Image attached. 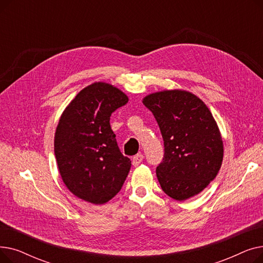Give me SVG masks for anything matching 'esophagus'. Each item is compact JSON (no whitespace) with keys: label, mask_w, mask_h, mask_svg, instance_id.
Segmentation results:
<instances>
[{"label":"esophagus","mask_w":263,"mask_h":263,"mask_svg":"<svg viewBox=\"0 0 263 263\" xmlns=\"http://www.w3.org/2000/svg\"><path fill=\"white\" fill-rule=\"evenodd\" d=\"M143 159H144V156L142 154H137L136 156H134L133 159H132L133 166H137V165H139L140 163H142Z\"/></svg>","instance_id":"1"}]
</instances>
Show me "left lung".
Instances as JSON below:
<instances>
[{
  "label": "left lung",
  "mask_w": 263,
  "mask_h": 263,
  "mask_svg": "<svg viewBox=\"0 0 263 263\" xmlns=\"http://www.w3.org/2000/svg\"><path fill=\"white\" fill-rule=\"evenodd\" d=\"M153 112L164 141L157 177L164 193L183 201L195 196L216 177L224 147L210 109L192 92L174 89L143 99Z\"/></svg>",
  "instance_id": "left-lung-1"
}]
</instances>
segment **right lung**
Segmentation results:
<instances>
[{
    "mask_svg": "<svg viewBox=\"0 0 263 263\" xmlns=\"http://www.w3.org/2000/svg\"><path fill=\"white\" fill-rule=\"evenodd\" d=\"M127 95L103 82L82 89L63 112L54 136L61 177L77 197L102 204L120 191L131 161L118 148L109 117Z\"/></svg>",
    "mask_w": 263,
    "mask_h": 263,
    "instance_id": "obj_1",
    "label": "right lung"
}]
</instances>
